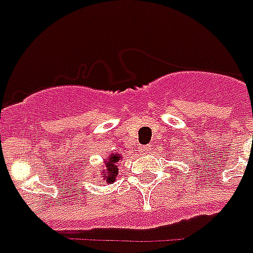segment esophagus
I'll return each mask as SVG.
<instances>
[{
  "instance_id": "esophagus-1",
  "label": "esophagus",
  "mask_w": 253,
  "mask_h": 253,
  "mask_svg": "<svg viewBox=\"0 0 253 253\" xmlns=\"http://www.w3.org/2000/svg\"><path fill=\"white\" fill-rule=\"evenodd\" d=\"M139 150H141V153L142 154H149L152 152V148H150V145H145V146H142Z\"/></svg>"
}]
</instances>
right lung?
<instances>
[{
  "instance_id": "1",
  "label": "right lung",
  "mask_w": 253,
  "mask_h": 253,
  "mask_svg": "<svg viewBox=\"0 0 253 253\" xmlns=\"http://www.w3.org/2000/svg\"><path fill=\"white\" fill-rule=\"evenodd\" d=\"M122 159V156H119V154H112L110 157V160L108 161H105V170H103V180L107 181V183H114V180H115L116 175H118V167H116V164H118V161Z\"/></svg>"
}]
</instances>
